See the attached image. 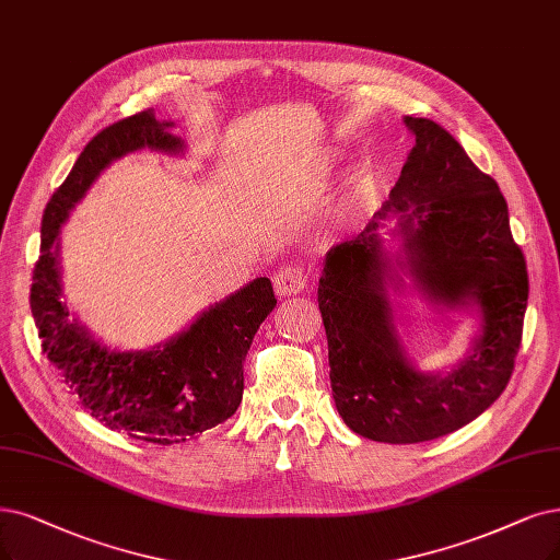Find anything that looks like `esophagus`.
I'll return each mask as SVG.
<instances>
[{
  "label": "esophagus",
  "mask_w": 560,
  "mask_h": 560,
  "mask_svg": "<svg viewBox=\"0 0 560 560\" xmlns=\"http://www.w3.org/2000/svg\"><path fill=\"white\" fill-rule=\"evenodd\" d=\"M275 291L279 298H291L302 293L306 283H308V275L304 272V267L298 265H285L275 272Z\"/></svg>",
  "instance_id": "34e87169"
}]
</instances>
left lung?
Masks as SVG:
<instances>
[{
	"mask_svg": "<svg viewBox=\"0 0 560 560\" xmlns=\"http://www.w3.org/2000/svg\"><path fill=\"white\" fill-rule=\"evenodd\" d=\"M416 144L364 231L325 256L318 308L339 416L378 443H422L462 429L503 395L520 353L528 272L508 202L441 124L406 117ZM400 214L404 261H389L380 221ZM397 264L446 305H478L483 335L445 377L422 375L398 346L386 283Z\"/></svg>",
	"mask_w": 560,
	"mask_h": 560,
	"instance_id": "1",
	"label": "left lung"
}]
</instances>
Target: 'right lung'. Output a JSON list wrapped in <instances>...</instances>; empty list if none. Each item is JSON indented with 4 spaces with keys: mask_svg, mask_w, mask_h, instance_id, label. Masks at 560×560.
<instances>
[{
    "mask_svg": "<svg viewBox=\"0 0 560 560\" xmlns=\"http://www.w3.org/2000/svg\"><path fill=\"white\" fill-rule=\"evenodd\" d=\"M171 127L173 121L142 110L110 124L85 144L46 205L30 288L40 346L71 395L101 424L159 445L196 439L235 416L244 389L242 362L260 323L277 306L272 283L260 277L207 308L186 332L136 353L101 346L78 320H69L57 260L61 223L110 161L142 148L182 152L184 142Z\"/></svg>",
    "mask_w": 560,
    "mask_h": 560,
    "instance_id": "obj_1",
    "label": "right lung"
}]
</instances>
